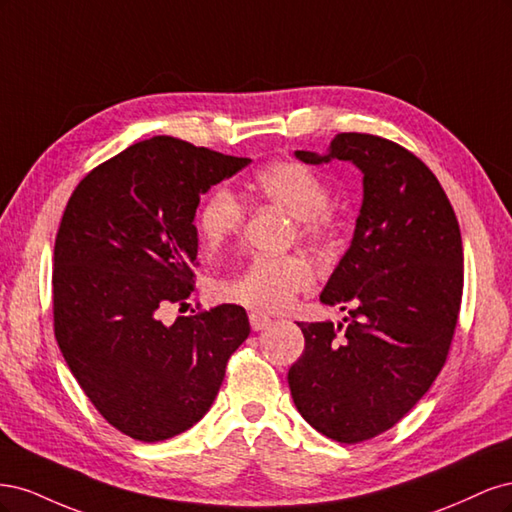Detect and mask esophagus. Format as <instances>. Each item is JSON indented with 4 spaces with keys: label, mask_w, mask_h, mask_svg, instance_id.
<instances>
[{
    "label": "esophagus",
    "mask_w": 512,
    "mask_h": 512,
    "mask_svg": "<svg viewBox=\"0 0 512 512\" xmlns=\"http://www.w3.org/2000/svg\"><path fill=\"white\" fill-rule=\"evenodd\" d=\"M271 324V318L262 312H250V327L252 331H262Z\"/></svg>",
    "instance_id": "1"
}]
</instances>
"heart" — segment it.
I'll use <instances>...</instances> for the list:
<instances>
[{"instance_id": "obj_1", "label": "heart", "mask_w": 512, "mask_h": 512, "mask_svg": "<svg viewBox=\"0 0 512 512\" xmlns=\"http://www.w3.org/2000/svg\"><path fill=\"white\" fill-rule=\"evenodd\" d=\"M254 190L271 205L284 209L297 224V235L305 241H324L333 235V215L327 209L331 190L309 166L282 160L260 170ZM245 218L241 200L224 190H213L196 213L198 239L205 250H215L237 235ZM314 284V269L301 254L256 256L232 277L215 284L220 299L256 309H282Z\"/></svg>"}]
</instances>
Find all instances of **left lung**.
Masks as SVG:
<instances>
[{"label": "left lung", "instance_id": "obj_1", "mask_svg": "<svg viewBox=\"0 0 512 512\" xmlns=\"http://www.w3.org/2000/svg\"><path fill=\"white\" fill-rule=\"evenodd\" d=\"M294 156L363 173L352 243L320 294L348 312L346 324L299 322L305 350L288 386L322 436L365 442L401 421L446 363L463 290L461 232L436 175L393 141L342 132L327 156Z\"/></svg>", "mask_w": 512, "mask_h": 512}]
</instances>
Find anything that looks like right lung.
I'll list each match as a JSON object with an SVG mask.
<instances>
[{"label": "right lung", "instance_id": "obj_1", "mask_svg": "<svg viewBox=\"0 0 512 512\" xmlns=\"http://www.w3.org/2000/svg\"><path fill=\"white\" fill-rule=\"evenodd\" d=\"M250 162L153 136L96 166L68 200L55 239V337L91 404L134 440L196 425L250 335L232 303L160 318L194 290L200 194Z\"/></svg>", "mask_w": 512, "mask_h": 512}]
</instances>
